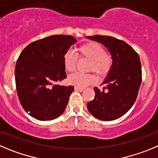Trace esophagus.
Here are the masks:
<instances>
[{"label":"esophagus","instance_id":"1","mask_svg":"<svg viewBox=\"0 0 158 158\" xmlns=\"http://www.w3.org/2000/svg\"><path fill=\"white\" fill-rule=\"evenodd\" d=\"M75 90H76V91H83L84 90V88H81V87H77V86H75Z\"/></svg>","mask_w":158,"mask_h":158}]
</instances>
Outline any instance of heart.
<instances>
[{
  "instance_id": "obj_1",
  "label": "heart",
  "mask_w": 158,
  "mask_h": 158,
  "mask_svg": "<svg viewBox=\"0 0 158 158\" xmlns=\"http://www.w3.org/2000/svg\"><path fill=\"white\" fill-rule=\"evenodd\" d=\"M77 56L80 59L89 60L87 64L88 72H94L98 76H106L113 65V56L106 52L104 47L97 42H89L80 45L76 49ZM63 63L65 70L68 72L75 71L77 63L76 55L67 52L63 56ZM71 85L77 87H86L95 82V78L91 74L76 73L68 78Z\"/></svg>"
}]
</instances>
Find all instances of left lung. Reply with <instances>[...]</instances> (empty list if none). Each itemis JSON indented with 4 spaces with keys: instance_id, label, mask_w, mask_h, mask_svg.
I'll list each match as a JSON object with an SVG mask.
<instances>
[{
    "instance_id": "8db88e82",
    "label": "left lung",
    "mask_w": 158,
    "mask_h": 158,
    "mask_svg": "<svg viewBox=\"0 0 158 158\" xmlns=\"http://www.w3.org/2000/svg\"><path fill=\"white\" fill-rule=\"evenodd\" d=\"M86 38L103 44L113 56V65L101 91L94 87L95 98L87 103L89 112L101 120L110 121L121 117L132 107L142 82L140 59L134 49L113 37L94 35Z\"/></svg>"
}]
</instances>
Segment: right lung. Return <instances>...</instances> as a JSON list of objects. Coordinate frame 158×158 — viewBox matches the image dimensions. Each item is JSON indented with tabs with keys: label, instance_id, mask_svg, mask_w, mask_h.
<instances>
[{
	"label": "right lung",
	"instance_id": "obj_1",
	"mask_svg": "<svg viewBox=\"0 0 158 158\" xmlns=\"http://www.w3.org/2000/svg\"><path fill=\"white\" fill-rule=\"evenodd\" d=\"M76 42L71 35H52L31 42L19 55L15 69L17 94L32 117L51 120L65 110L74 86L56 82L67 78L63 56Z\"/></svg>",
	"mask_w": 158,
	"mask_h": 158
}]
</instances>
